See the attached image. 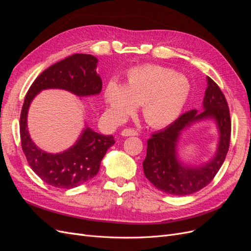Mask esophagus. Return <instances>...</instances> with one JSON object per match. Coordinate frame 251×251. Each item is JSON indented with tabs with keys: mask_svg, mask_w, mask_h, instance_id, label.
Instances as JSON below:
<instances>
[{
	"mask_svg": "<svg viewBox=\"0 0 251 251\" xmlns=\"http://www.w3.org/2000/svg\"><path fill=\"white\" fill-rule=\"evenodd\" d=\"M121 135L123 136H137L138 135V132L134 130V128H125V130H123V132H121Z\"/></svg>",
	"mask_w": 251,
	"mask_h": 251,
	"instance_id": "esophagus-1",
	"label": "esophagus"
}]
</instances>
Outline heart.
I'll return each mask as SVG.
<instances>
[{"instance_id":"obj_1","label":"heart","mask_w":251,"mask_h":251,"mask_svg":"<svg viewBox=\"0 0 251 251\" xmlns=\"http://www.w3.org/2000/svg\"><path fill=\"white\" fill-rule=\"evenodd\" d=\"M191 85L183 75L156 65L136 67L127 72L123 87L110 80L103 91L108 111L115 119H123L142 104L148 123L163 126L176 119L188 100Z\"/></svg>"}]
</instances>
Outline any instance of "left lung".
Listing matches in <instances>:
<instances>
[{
	"mask_svg": "<svg viewBox=\"0 0 251 251\" xmlns=\"http://www.w3.org/2000/svg\"><path fill=\"white\" fill-rule=\"evenodd\" d=\"M207 85L202 112L192 110L182 114L163 130L151 134L148 140L147 157L143 161L144 176L163 193L185 196L200 191L210 183L225 160L231 135L229 108L221 89L208 76ZM204 118H214L217 121L220 132L217 154L202 167H185L176 158L179 132L192 122Z\"/></svg>",
	"mask_w": 251,
	"mask_h": 251,
	"instance_id": "8db88e82",
	"label": "left lung"
}]
</instances>
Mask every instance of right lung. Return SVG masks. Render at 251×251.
Returning a JSON list of instances; mask_svg holds the SVG:
<instances>
[{
    "label": "right lung",
    "instance_id": "obj_1",
    "mask_svg": "<svg viewBox=\"0 0 251 251\" xmlns=\"http://www.w3.org/2000/svg\"><path fill=\"white\" fill-rule=\"evenodd\" d=\"M97 58L76 53L50 66L35 78L26 94L20 117L22 150L30 168L47 184L69 189L96 176L100 162L115 141L113 136L98 134L87 127L72 148L60 154H49L37 148L27 128V113L34 96L45 89H64L77 96L100 93L102 81L96 73Z\"/></svg>",
    "mask_w": 251,
    "mask_h": 251
}]
</instances>
